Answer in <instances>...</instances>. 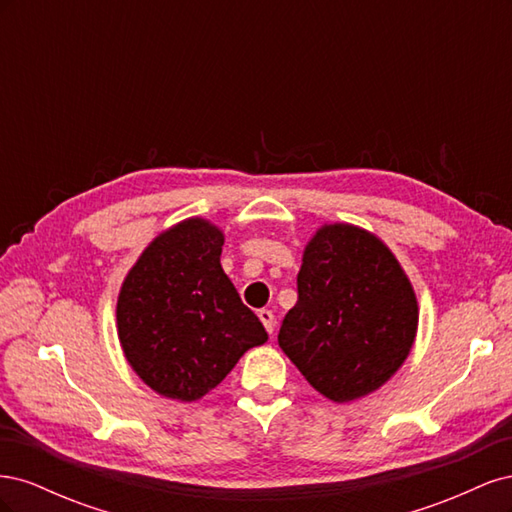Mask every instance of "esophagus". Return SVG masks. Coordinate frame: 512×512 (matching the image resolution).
I'll list each match as a JSON object with an SVG mask.
<instances>
[{"label": "esophagus", "mask_w": 512, "mask_h": 512, "mask_svg": "<svg viewBox=\"0 0 512 512\" xmlns=\"http://www.w3.org/2000/svg\"><path fill=\"white\" fill-rule=\"evenodd\" d=\"M258 318H260L262 324H265L267 333L273 335L275 333V316H273L271 309H258Z\"/></svg>", "instance_id": "obj_1"}]
</instances>
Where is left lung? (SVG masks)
<instances>
[{
	"label": "left lung",
	"mask_w": 512,
	"mask_h": 512,
	"mask_svg": "<svg viewBox=\"0 0 512 512\" xmlns=\"http://www.w3.org/2000/svg\"><path fill=\"white\" fill-rule=\"evenodd\" d=\"M297 292L277 342L322 397H367L406 363L418 331L416 292L374 232L322 224L305 243Z\"/></svg>",
	"instance_id": "1"
}]
</instances>
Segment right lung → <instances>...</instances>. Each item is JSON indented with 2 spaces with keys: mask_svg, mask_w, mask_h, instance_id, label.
<instances>
[{
  "mask_svg": "<svg viewBox=\"0 0 512 512\" xmlns=\"http://www.w3.org/2000/svg\"><path fill=\"white\" fill-rule=\"evenodd\" d=\"M224 230L207 218L164 228L117 294V337L134 374L162 397L192 404L241 356L269 339L224 273Z\"/></svg>",
  "mask_w": 512,
  "mask_h": 512,
  "instance_id": "add662e5",
  "label": "right lung"
}]
</instances>
